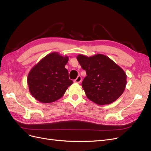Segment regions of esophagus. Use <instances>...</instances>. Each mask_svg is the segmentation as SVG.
I'll return each mask as SVG.
<instances>
[{
	"mask_svg": "<svg viewBox=\"0 0 151 151\" xmlns=\"http://www.w3.org/2000/svg\"><path fill=\"white\" fill-rule=\"evenodd\" d=\"M82 81V77L81 76H79L78 77H77V78L74 80V83H80Z\"/></svg>",
	"mask_w": 151,
	"mask_h": 151,
	"instance_id": "34e87169",
	"label": "esophagus"
}]
</instances>
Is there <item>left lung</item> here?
Masks as SVG:
<instances>
[{
  "instance_id": "obj_1",
  "label": "left lung",
  "mask_w": 151,
  "mask_h": 151,
  "mask_svg": "<svg viewBox=\"0 0 151 151\" xmlns=\"http://www.w3.org/2000/svg\"><path fill=\"white\" fill-rule=\"evenodd\" d=\"M77 59L86 72L82 86L91 101L99 105L109 104L123 94L127 75L111 59L103 54L91 57L79 55Z\"/></svg>"
}]
</instances>
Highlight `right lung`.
I'll return each instance as SVG.
<instances>
[{
  "instance_id": "1",
  "label": "right lung",
  "mask_w": 151,
  "mask_h": 151,
  "mask_svg": "<svg viewBox=\"0 0 151 151\" xmlns=\"http://www.w3.org/2000/svg\"><path fill=\"white\" fill-rule=\"evenodd\" d=\"M67 56L53 52L43 58L29 71L28 84L31 94L38 101L50 103L61 98L73 81L65 65Z\"/></svg>"
}]
</instances>
